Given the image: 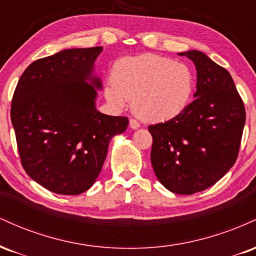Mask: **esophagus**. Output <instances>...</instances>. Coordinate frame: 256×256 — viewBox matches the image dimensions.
Returning a JSON list of instances; mask_svg holds the SVG:
<instances>
[{
    "label": "esophagus",
    "mask_w": 256,
    "mask_h": 256,
    "mask_svg": "<svg viewBox=\"0 0 256 256\" xmlns=\"http://www.w3.org/2000/svg\"><path fill=\"white\" fill-rule=\"evenodd\" d=\"M130 128H132V130H137V128H140V122H138L137 120L131 119L130 120Z\"/></svg>",
    "instance_id": "1"
}]
</instances>
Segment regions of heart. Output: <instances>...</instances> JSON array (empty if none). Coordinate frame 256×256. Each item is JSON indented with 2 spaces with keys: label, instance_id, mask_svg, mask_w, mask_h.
<instances>
[{
  "label": "heart",
  "instance_id": "obj_1",
  "mask_svg": "<svg viewBox=\"0 0 256 256\" xmlns=\"http://www.w3.org/2000/svg\"><path fill=\"white\" fill-rule=\"evenodd\" d=\"M195 76L189 64L156 54L122 58L114 64L104 95L116 108L132 101L134 116L161 122L180 114L192 98Z\"/></svg>",
  "mask_w": 256,
  "mask_h": 256
}]
</instances>
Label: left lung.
I'll use <instances>...</instances> for the list:
<instances>
[{"instance_id": "8db88e82", "label": "left lung", "mask_w": 256, "mask_h": 256, "mask_svg": "<svg viewBox=\"0 0 256 256\" xmlns=\"http://www.w3.org/2000/svg\"><path fill=\"white\" fill-rule=\"evenodd\" d=\"M196 66L195 100L177 116L148 128L158 182L180 195L204 192L236 162L246 110L231 74L204 52H179Z\"/></svg>"}]
</instances>
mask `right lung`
Segmentation results:
<instances>
[{
  "label": "right lung",
  "mask_w": 256,
  "mask_h": 256,
  "mask_svg": "<svg viewBox=\"0 0 256 256\" xmlns=\"http://www.w3.org/2000/svg\"><path fill=\"white\" fill-rule=\"evenodd\" d=\"M102 46L64 49L32 62L20 77L10 119L18 150L31 179L60 195L92 186L110 140L126 130L125 116L96 110Z\"/></svg>",
  "instance_id": "1"
}]
</instances>
